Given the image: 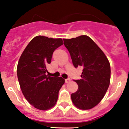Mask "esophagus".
Returning a JSON list of instances; mask_svg holds the SVG:
<instances>
[{
	"mask_svg": "<svg viewBox=\"0 0 129 129\" xmlns=\"http://www.w3.org/2000/svg\"><path fill=\"white\" fill-rule=\"evenodd\" d=\"M65 82H66V83H69L70 82V79H69V78H68V79H66L65 80Z\"/></svg>",
	"mask_w": 129,
	"mask_h": 129,
	"instance_id": "esophagus-1",
	"label": "esophagus"
}]
</instances>
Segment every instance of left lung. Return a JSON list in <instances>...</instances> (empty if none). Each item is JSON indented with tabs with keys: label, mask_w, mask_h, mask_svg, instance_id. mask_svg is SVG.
<instances>
[{
	"label": "left lung",
	"mask_w": 129,
	"mask_h": 129,
	"mask_svg": "<svg viewBox=\"0 0 129 129\" xmlns=\"http://www.w3.org/2000/svg\"><path fill=\"white\" fill-rule=\"evenodd\" d=\"M63 40L74 67L83 68L82 78L75 80L78 88L71 94L72 101L78 109H92L102 100L110 84L109 60L102 50L86 35Z\"/></svg>",
	"instance_id": "8db88e82"
}]
</instances>
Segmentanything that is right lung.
<instances>
[{
    "label": "right lung",
    "instance_id": "1",
    "mask_svg": "<svg viewBox=\"0 0 129 129\" xmlns=\"http://www.w3.org/2000/svg\"><path fill=\"white\" fill-rule=\"evenodd\" d=\"M63 44L61 38L37 36L27 45L18 60L17 77L21 91L29 103L40 110L53 108L65 83L62 77L46 75L53 52Z\"/></svg>",
    "mask_w": 129,
    "mask_h": 129
}]
</instances>
